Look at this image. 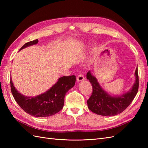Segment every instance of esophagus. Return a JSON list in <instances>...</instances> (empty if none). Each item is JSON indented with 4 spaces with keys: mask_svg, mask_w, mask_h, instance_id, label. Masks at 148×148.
Instances as JSON below:
<instances>
[{
    "mask_svg": "<svg viewBox=\"0 0 148 148\" xmlns=\"http://www.w3.org/2000/svg\"><path fill=\"white\" fill-rule=\"evenodd\" d=\"M84 76L82 73H80L78 75V77L77 78V81L78 82H82V81H84Z\"/></svg>",
    "mask_w": 148,
    "mask_h": 148,
    "instance_id": "34e87169",
    "label": "esophagus"
}]
</instances>
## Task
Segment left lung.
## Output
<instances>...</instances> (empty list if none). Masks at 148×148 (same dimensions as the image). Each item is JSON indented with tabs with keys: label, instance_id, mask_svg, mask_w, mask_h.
<instances>
[{
	"label": "left lung",
	"instance_id": "8db88e82",
	"mask_svg": "<svg viewBox=\"0 0 148 148\" xmlns=\"http://www.w3.org/2000/svg\"><path fill=\"white\" fill-rule=\"evenodd\" d=\"M135 82L130 90L122 95L111 96L102 89L96 78L90 71L86 75L92 86V93L87 101L89 109L97 115L114 116L122 113L131 104L136 96L139 87L138 66L135 72Z\"/></svg>",
	"mask_w": 148,
	"mask_h": 148
}]
</instances>
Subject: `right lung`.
<instances>
[{"label":"right lung","mask_w":148,"mask_h":148,"mask_svg":"<svg viewBox=\"0 0 148 148\" xmlns=\"http://www.w3.org/2000/svg\"><path fill=\"white\" fill-rule=\"evenodd\" d=\"M38 42V40L28 42L21 47L20 51ZM75 75L62 77L47 91L34 97L21 95L17 91L10 78L11 91L15 100L26 113L36 117H50L59 112L63 108L66 93L75 84Z\"/></svg>","instance_id":"1"}]
</instances>
